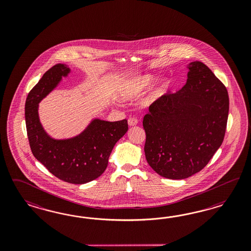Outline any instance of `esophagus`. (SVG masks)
<instances>
[{
    "label": "esophagus",
    "mask_w": 251,
    "mask_h": 251,
    "mask_svg": "<svg viewBox=\"0 0 251 251\" xmlns=\"http://www.w3.org/2000/svg\"><path fill=\"white\" fill-rule=\"evenodd\" d=\"M137 123H138V120L136 118H129L128 120L129 126H135V125H137Z\"/></svg>",
    "instance_id": "esophagus-1"
}]
</instances>
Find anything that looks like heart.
Returning <instances> with one entry per match:
<instances>
[{
    "instance_id": "heart-1",
    "label": "heart",
    "mask_w": 251,
    "mask_h": 251,
    "mask_svg": "<svg viewBox=\"0 0 251 251\" xmlns=\"http://www.w3.org/2000/svg\"><path fill=\"white\" fill-rule=\"evenodd\" d=\"M154 83V77L152 75L140 76L131 81H129L128 84L123 87L122 95L125 99H133L137 98L141 95H143L145 91H147L152 84ZM167 84H164L159 87L156 91L154 92L148 99V103H152L154 100L159 99L160 97L164 94V92L167 88Z\"/></svg>"
}]
</instances>
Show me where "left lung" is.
I'll return each instance as SVG.
<instances>
[{
  "label": "left lung",
  "mask_w": 251,
  "mask_h": 251,
  "mask_svg": "<svg viewBox=\"0 0 251 251\" xmlns=\"http://www.w3.org/2000/svg\"><path fill=\"white\" fill-rule=\"evenodd\" d=\"M187 83L149 106L143 121L145 157L164 177L184 179L201 171L226 133L229 98L226 86L201 61L188 65Z\"/></svg>",
  "instance_id": "1"
}]
</instances>
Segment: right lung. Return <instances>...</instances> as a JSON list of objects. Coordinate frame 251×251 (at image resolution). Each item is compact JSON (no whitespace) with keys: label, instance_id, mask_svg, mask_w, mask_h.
Returning a JSON list of instances; mask_svg holds the SVG:
<instances>
[{"label":"right lung","instance_id":"obj_1","mask_svg":"<svg viewBox=\"0 0 251 251\" xmlns=\"http://www.w3.org/2000/svg\"><path fill=\"white\" fill-rule=\"evenodd\" d=\"M70 71L67 65L58 63L48 70L32 88L25 100V125L33 155L61 180L84 184L98 178L106 170L114 145L128 130V122L96 119L74 138L55 140L49 136L39 122L38 103Z\"/></svg>","mask_w":251,"mask_h":251}]
</instances>
